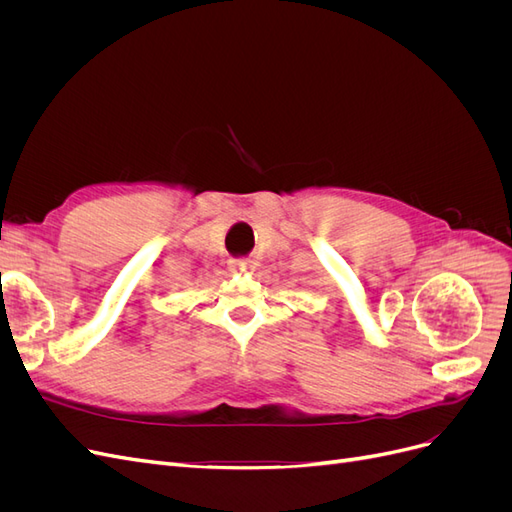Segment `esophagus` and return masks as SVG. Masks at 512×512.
<instances>
[{"instance_id":"34e87169","label":"esophagus","mask_w":512,"mask_h":512,"mask_svg":"<svg viewBox=\"0 0 512 512\" xmlns=\"http://www.w3.org/2000/svg\"><path fill=\"white\" fill-rule=\"evenodd\" d=\"M230 267H232V271H245V269H250V260L247 258H235L230 262Z\"/></svg>"}]
</instances>
